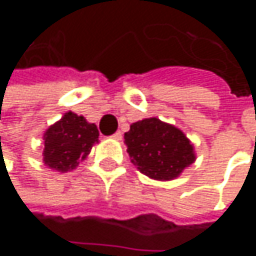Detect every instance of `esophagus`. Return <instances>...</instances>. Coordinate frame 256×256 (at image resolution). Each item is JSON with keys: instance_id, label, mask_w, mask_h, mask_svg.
<instances>
[{"instance_id": "esophagus-1", "label": "esophagus", "mask_w": 256, "mask_h": 256, "mask_svg": "<svg viewBox=\"0 0 256 256\" xmlns=\"http://www.w3.org/2000/svg\"><path fill=\"white\" fill-rule=\"evenodd\" d=\"M112 138H114L116 140H122V138H123V133H122V132H116V133L112 134Z\"/></svg>"}]
</instances>
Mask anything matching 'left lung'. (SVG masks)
Masks as SVG:
<instances>
[{
	"instance_id": "obj_1",
	"label": "left lung",
	"mask_w": 256,
	"mask_h": 256,
	"mask_svg": "<svg viewBox=\"0 0 256 256\" xmlns=\"http://www.w3.org/2000/svg\"><path fill=\"white\" fill-rule=\"evenodd\" d=\"M124 142L132 163L150 178H176L196 158L186 136L158 118L133 123L124 133Z\"/></svg>"
}]
</instances>
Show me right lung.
Segmentation results:
<instances>
[{
  "label": "right lung",
  "instance_id": "1",
  "mask_svg": "<svg viewBox=\"0 0 256 256\" xmlns=\"http://www.w3.org/2000/svg\"><path fill=\"white\" fill-rule=\"evenodd\" d=\"M98 138L96 124L87 123L74 112H66L44 133V163L54 170L68 172L87 157Z\"/></svg>",
  "mask_w": 256,
  "mask_h": 256
}]
</instances>
